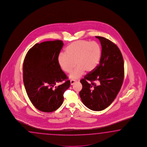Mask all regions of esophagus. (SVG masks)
Instances as JSON below:
<instances>
[{
	"mask_svg": "<svg viewBox=\"0 0 147 147\" xmlns=\"http://www.w3.org/2000/svg\"><path fill=\"white\" fill-rule=\"evenodd\" d=\"M76 82H77V80H75V79H71V80H70V84H71V85H73Z\"/></svg>",
	"mask_w": 147,
	"mask_h": 147,
	"instance_id": "obj_1",
	"label": "esophagus"
}]
</instances>
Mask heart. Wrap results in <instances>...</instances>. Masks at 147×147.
I'll return each instance as SVG.
<instances>
[{"mask_svg": "<svg viewBox=\"0 0 147 147\" xmlns=\"http://www.w3.org/2000/svg\"><path fill=\"white\" fill-rule=\"evenodd\" d=\"M101 58V47L98 42L79 40L67 46L65 53H61L58 57V63L61 69L69 73L70 77L77 79L86 71H93L99 64Z\"/></svg>", "mask_w": 147, "mask_h": 147, "instance_id": "obj_1", "label": "heart"}]
</instances>
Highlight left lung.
<instances>
[{
    "mask_svg": "<svg viewBox=\"0 0 147 147\" xmlns=\"http://www.w3.org/2000/svg\"><path fill=\"white\" fill-rule=\"evenodd\" d=\"M101 42V58L93 71L80 80L79 95L83 104L93 111H101L111 104L124 80V60L117 46L107 38L95 36Z\"/></svg>",
    "mask_w": 147,
    "mask_h": 147,
    "instance_id": "1",
    "label": "left lung"
}]
</instances>
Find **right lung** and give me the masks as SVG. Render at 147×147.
I'll list each match as a JSON object with an SVG mask.
<instances>
[{
  "label": "right lung",
  "instance_id": "obj_1",
  "mask_svg": "<svg viewBox=\"0 0 147 147\" xmlns=\"http://www.w3.org/2000/svg\"><path fill=\"white\" fill-rule=\"evenodd\" d=\"M63 46L61 40L37 43L26 53L23 64V78L26 93L37 109L53 112L62 105L63 94L70 81L58 63ZM65 82L57 86V83Z\"/></svg>",
  "mask_w": 147,
  "mask_h": 147
}]
</instances>
